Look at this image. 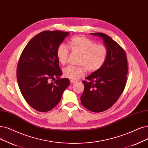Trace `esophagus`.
Wrapping results in <instances>:
<instances>
[{"instance_id":"esophagus-1","label":"esophagus","mask_w":148,"mask_h":148,"mask_svg":"<svg viewBox=\"0 0 148 148\" xmlns=\"http://www.w3.org/2000/svg\"><path fill=\"white\" fill-rule=\"evenodd\" d=\"M70 82L71 83V84H73V83H75L76 82V80H70Z\"/></svg>"}]
</instances>
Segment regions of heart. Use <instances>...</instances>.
Segmentation results:
<instances>
[{"label": "heart", "mask_w": 148, "mask_h": 148, "mask_svg": "<svg viewBox=\"0 0 148 148\" xmlns=\"http://www.w3.org/2000/svg\"><path fill=\"white\" fill-rule=\"evenodd\" d=\"M68 47L74 53L80 55L78 67L69 66L63 69L64 77L77 80L85 74L86 70L94 73L100 69L105 63L107 57V49L103 45H97L84 36H75L68 42ZM69 51L64 45H60L57 49L56 56L62 65L67 62Z\"/></svg>", "instance_id": "obj_1"}]
</instances>
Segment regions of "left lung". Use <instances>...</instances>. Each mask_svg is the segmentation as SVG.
<instances>
[{
	"label": "left lung",
	"instance_id": "left-lung-1",
	"mask_svg": "<svg viewBox=\"0 0 148 148\" xmlns=\"http://www.w3.org/2000/svg\"><path fill=\"white\" fill-rule=\"evenodd\" d=\"M102 38L107 49V60L102 67L83 81L85 88L80 101L92 112L110 108L123 93L127 82L128 66L124 49L112 38L102 33H91Z\"/></svg>",
	"mask_w": 148,
	"mask_h": 148
}]
</instances>
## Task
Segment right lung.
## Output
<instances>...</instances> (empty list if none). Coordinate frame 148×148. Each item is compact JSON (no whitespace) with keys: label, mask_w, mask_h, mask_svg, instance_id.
<instances>
[{"label":"right lung","mask_w":148,"mask_h":148,"mask_svg":"<svg viewBox=\"0 0 148 148\" xmlns=\"http://www.w3.org/2000/svg\"><path fill=\"white\" fill-rule=\"evenodd\" d=\"M69 32L43 31L35 36L22 52L17 68V80L22 95L35 110L46 112L61 100L69 85L62 74L56 56L57 49ZM57 80L50 83L54 77Z\"/></svg>","instance_id":"1"}]
</instances>
